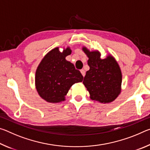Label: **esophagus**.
<instances>
[{"mask_svg": "<svg viewBox=\"0 0 150 150\" xmlns=\"http://www.w3.org/2000/svg\"><path fill=\"white\" fill-rule=\"evenodd\" d=\"M80 71H81V74H82V75L83 76V77H85V70H84V69H81Z\"/></svg>", "mask_w": 150, "mask_h": 150, "instance_id": "esophagus-1", "label": "esophagus"}]
</instances>
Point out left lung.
Masks as SVG:
<instances>
[{
  "label": "left lung",
  "instance_id": "8db88e82",
  "mask_svg": "<svg viewBox=\"0 0 150 150\" xmlns=\"http://www.w3.org/2000/svg\"><path fill=\"white\" fill-rule=\"evenodd\" d=\"M82 50L88 58L90 67L83 83L91 99L103 104L112 103L121 92L122 72L118 62L110 54L101 59L99 51H90L85 46Z\"/></svg>",
  "mask_w": 150,
  "mask_h": 150
}]
</instances>
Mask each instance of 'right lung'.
<instances>
[{"label":"right lung","instance_id":"obj_1","mask_svg":"<svg viewBox=\"0 0 150 150\" xmlns=\"http://www.w3.org/2000/svg\"><path fill=\"white\" fill-rule=\"evenodd\" d=\"M59 47L50 51L40 62L35 75V85L40 97L50 103L65 100L71 86L82 82L83 75L74 65L65 59L71 54L69 47L63 52Z\"/></svg>","mask_w":150,"mask_h":150}]
</instances>
